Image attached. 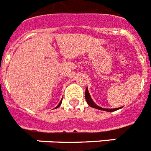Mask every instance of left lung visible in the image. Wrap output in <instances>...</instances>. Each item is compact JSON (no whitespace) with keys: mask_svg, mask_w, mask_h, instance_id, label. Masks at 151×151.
Instances as JSON below:
<instances>
[{"mask_svg":"<svg viewBox=\"0 0 151 151\" xmlns=\"http://www.w3.org/2000/svg\"><path fill=\"white\" fill-rule=\"evenodd\" d=\"M85 98H86V101L87 102L88 105L90 106L91 108H96V109H98V110H101V111H108V112H112V111H117V110L119 109H121L122 107L121 108H101V107H99L98 105H96V104L93 102V101L92 100L91 98V96H90V93L88 91V89L86 88V92H85Z\"/></svg>","mask_w":151,"mask_h":151,"instance_id":"1","label":"left lung"}]
</instances>
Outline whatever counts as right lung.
Instances as JSON below:
<instances>
[{"mask_svg": "<svg viewBox=\"0 0 151 151\" xmlns=\"http://www.w3.org/2000/svg\"><path fill=\"white\" fill-rule=\"evenodd\" d=\"M61 101H62V100H61V101H60V103H59V104H58V105L57 106V107H56V108H58V107H59V106L61 105Z\"/></svg>", "mask_w": 151, "mask_h": 151, "instance_id": "right-lung-1", "label": "right lung"}]
</instances>
